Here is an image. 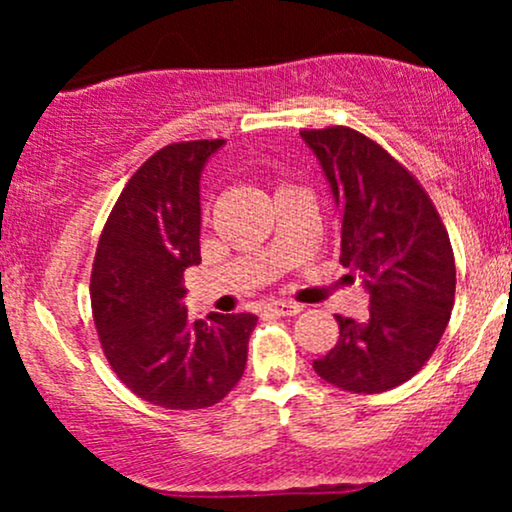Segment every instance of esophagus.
Returning a JSON list of instances; mask_svg holds the SVG:
<instances>
[{
    "label": "esophagus",
    "instance_id": "34e87169",
    "mask_svg": "<svg viewBox=\"0 0 512 512\" xmlns=\"http://www.w3.org/2000/svg\"><path fill=\"white\" fill-rule=\"evenodd\" d=\"M267 308L276 315H298V313H303V305L291 303V301H274V303H269Z\"/></svg>",
    "mask_w": 512,
    "mask_h": 512
}]
</instances>
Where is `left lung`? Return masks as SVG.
<instances>
[{"label":"left lung","mask_w":512,"mask_h":512,"mask_svg":"<svg viewBox=\"0 0 512 512\" xmlns=\"http://www.w3.org/2000/svg\"><path fill=\"white\" fill-rule=\"evenodd\" d=\"M339 214V262L370 296L363 322L337 315L339 342L313 363L358 395L407 383L431 358L455 303L450 238L424 187L380 144L349 127L305 129Z\"/></svg>","instance_id":"1"}]
</instances>
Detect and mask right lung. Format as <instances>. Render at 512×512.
<instances>
[{
  "instance_id": "obj_1",
  "label": "right lung",
  "mask_w": 512,
  "mask_h": 512,
  "mask_svg": "<svg viewBox=\"0 0 512 512\" xmlns=\"http://www.w3.org/2000/svg\"><path fill=\"white\" fill-rule=\"evenodd\" d=\"M223 139L163 146L110 211L91 274V308L105 358L146 402L204 409L221 402L248 361L252 313L187 320L185 274L202 262L199 180Z\"/></svg>"
}]
</instances>
